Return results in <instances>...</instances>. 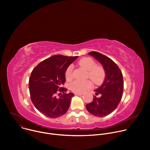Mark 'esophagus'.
Instances as JSON below:
<instances>
[{"mask_svg":"<svg viewBox=\"0 0 150 150\" xmlns=\"http://www.w3.org/2000/svg\"><path fill=\"white\" fill-rule=\"evenodd\" d=\"M75 96H82V94H78V93H75Z\"/></svg>","mask_w":150,"mask_h":150,"instance_id":"34e87169","label":"esophagus"}]
</instances>
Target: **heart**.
Instances as JSON below:
<instances>
[{"instance_id":"1","label":"heart","mask_w":150,"mask_h":150,"mask_svg":"<svg viewBox=\"0 0 150 150\" xmlns=\"http://www.w3.org/2000/svg\"><path fill=\"white\" fill-rule=\"evenodd\" d=\"M79 65L87 70V76L96 84L100 83L105 76V72L103 68L96 65L95 61L90 57H83L78 62ZM73 66L69 65L66 69L65 75L67 81L73 78ZM93 87V83L90 80H76L70 85L72 91L75 93L82 94Z\"/></svg>"}]
</instances>
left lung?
<instances>
[{
  "label": "left lung",
  "instance_id": "left-lung-1",
  "mask_svg": "<svg viewBox=\"0 0 150 150\" xmlns=\"http://www.w3.org/2000/svg\"><path fill=\"white\" fill-rule=\"evenodd\" d=\"M93 56L103 65L105 78L103 84L95 90L96 95L93 101L86 104L87 110L97 117H104L112 113L119 104L123 95V79L122 73L116 64L109 57L97 52H90Z\"/></svg>",
  "mask_w": 150,
  "mask_h": 150
}]
</instances>
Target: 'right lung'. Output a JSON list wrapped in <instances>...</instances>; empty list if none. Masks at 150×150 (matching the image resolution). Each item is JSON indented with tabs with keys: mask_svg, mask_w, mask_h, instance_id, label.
I'll return each mask as SVG.
<instances>
[{
	"mask_svg": "<svg viewBox=\"0 0 150 150\" xmlns=\"http://www.w3.org/2000/svg\"><path fill=\"white\" fill-rule=\"evenodd\" d=\"M78 56L54 55L40 62L32 71L29 79V90L32 103L42 114L57 118L68 111L72 93L67 94L65 71ZM64 94H61V93ZM61 96L57 98L55 94Z\"/></svg>",
	"mask_w": 150,
	"mask_h": 150,
	"instance_id": "add662e5",
	"label": "right lung"
}]
</instances>
